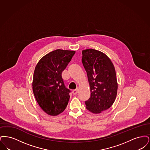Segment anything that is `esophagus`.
I'll return each mask as SVG.
<instances>
[{
	"label": "esophagus",
	"mask_w": 150,
	"mask_h": 150,
	"mask_svg": "<svg viewBox=\"0 0 150 150\" xmlns=\"http://www.w3.org/2000/svg\"><path fill=\"white\" fill-rule=\"evenodd\" d=\"M78 93V89L72 91V94H73L74 95H76Z\"/></svg>",
	"instance_id": "esophagus-1"
}]
</instances>
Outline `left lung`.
Here are the masks:
<instances>
[{
  "label": "left lung",
  "mask_w": 150,
  "mask_h": 150,
  "mask_svg": "<svg viewBox=\"0 0 150 150\" xmlns=\"http://www.w3.org/2000/svg\"><path fill=\"white\" fill-rule=\"evenodd\" d=\"M82 54L91 90V97L85 102L86 108L93 114H100L111 107L116 97L114 66L107 55L99 50L87 49L82 50Z\"/></svg>",
  "instance_id": "left-lung-1"
}]
</instances>
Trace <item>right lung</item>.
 I'll list each match as a JSON object with an SVG mask.
<instances>
[{
	"instance_id": "1",
	"label": "right lung",
	"mask_w": 150,
	"mask_h": 150,
	"mask_svg": "<svg viewBox=\"0 0 150 150\" xmlns=\"http://www.w3.org/2000/svg\"><path fill=\"white\" fill-rule=\"evenodd\" d=\"M75 53L74 50H56L43 56L36 64L33 80L36 100L43 111L51 116L62 113L70 99L62 71Z\"/></svg>"
}]
</instances>
